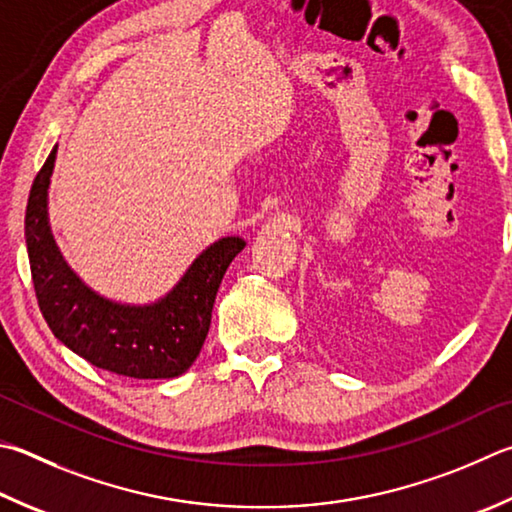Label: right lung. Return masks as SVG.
<instances>
[{
	"label": "right lung",
	"instance_id": "add662e5",
	"mask_svg": "<svg viewBox=\"0 0 512 512\" xmlns=\"http://www.w3.org/2000/svg\"><path fill=\"white\" fill-rule=\"evenodd\" d=\"M55 152L58 145L35 176L24 219L35 297L46 324L71 351L118 376H181L206 342L219 284L246 241H215L194 259L174 291L152 306L102 300L69 271L55 248L46 217Z\"/></svg>",
	"mask_w": 512,
	"mask_h": 512
}]
</instances>
